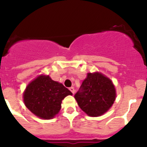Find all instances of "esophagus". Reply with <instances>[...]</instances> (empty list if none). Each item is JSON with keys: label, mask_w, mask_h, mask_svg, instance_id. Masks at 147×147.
<instances>
[{"label": "esophagus", "mask_w": 147, "mask_h": 147, "mask_svg": "<svg viewBox=\"0 0 147 147\" xmlns=\"http://www.w3.org/2000/svg\"><path fill=\"white\" fill-rule=\"evenodd\" d=\"M69 90H70V91H71L72 94L75 93V88H74V87H70V88H69Z\"/></svg>", "instance_id": "34e87169"}]
</instances>
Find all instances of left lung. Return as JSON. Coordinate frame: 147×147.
Wrapping results in <instances>:
<instances>
[{"mask_svg":"<svg viewBox=\"0 0 147 147\" xmlns=\"http://www.w3.org/2000/svg\"><path fill=\"white\" fill-rule=\"evenodd\" d=\"M116 91L112 81L98 72L88 73L75 95L77 104L90 117L105 113L115 100Z\"/></svg>","mask_w":147,"mask_h":147,"instance_id":"obj_1","label":"left lung"}]
</instances>
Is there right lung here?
Instances as JSON below:
<instances>
[{
    "label": "right lung",
    "mask_w": 147,
    "mask_h": 147,
    "mask_svg": "<svg viewBox=\"0 0 147 147\" xmlns=\"http://www.w3.org/2000/svg\"><path fill=\"white\" fill-rule=\"evenodd\" d=\"M72 93L62 84L49 75H40L26 87L23 93L25 105L37 117L52 119L59 112L62 100Z\"/></svg>",
    "instance_id": "1"
}]
</instances>
